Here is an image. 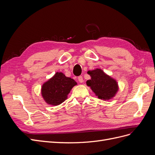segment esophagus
Wrapping results in <instances>:
<instances>
[{"mask_svg": "<svg viewBox=\"0 0 155 155\" xmlns=\"http://www.w3.org/2000/svg\"><path fill=\"white\" fill-rule=\"evenodd\" d=\"M78 81L79 83H82L83 82V77L82 76H79L78 77Z\"/></svg>", "mask_w": 155, "mask_h": 155, "instance_id": "1", "label": "esophagus"}]
</instances>
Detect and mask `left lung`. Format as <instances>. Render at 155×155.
<instances>
[{"mask_svg":"<svg viewBox=\"0 0 155 155\" xmlns=\"http://www.w3.org/2000/svg\"><path fill=\"white\" fill-rule=\"evenodd\" d=\"M87 74L90 75L91 79L87 81V85L91 87L99 99L109 100L116 96L119 89L116 79L100 68L88 70Z\"/></svg>","mask_w":155,"mask_h":155,"instance_id":"1","label":"left lung"}]
</instances>
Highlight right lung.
I'll use <instances>...</instances> for the list:
<instances>
[{
	"label": "right lung",
	"instance_id": "right-lung-1",
	"mask_svg": "<svg viewBox=\"0 0 155 155\" xmlns=\"http://www.w3.org/2000/svg\"><path fill=\"white\" fill-rule=\"evenodd\" d=\"M73 79L65 76L63 72H56L45 82L41 87V94L46 104L57 106L67 99L71 89L77 85Z\"/></svg>",
	"mask_w": 155,
	"mask_h": 155
}]
</instances>
